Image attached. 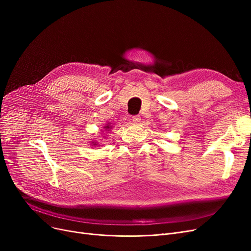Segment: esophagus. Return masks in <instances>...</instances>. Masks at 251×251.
I'll list each match as a JSON object with an SVG mask.
<instances>
[{
    "label": "esophagus",
    "instance_id": "esophagus-1",
    "mask_svg": "<svg viewBox=\"0 0 251 251\" xmlns=\"http://www.w3.org/2000/svg\"><path fill=\"white\" fill-rule=\"evenodd\" d=\"M140 117L139 116H134V117H132V122L133 123H135V124H138L139 122H140Z\"/></svg>",
    "mask_w": 251,
    "mask_h": 251
}]
</instances>
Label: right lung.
Wrapping results in <instances>:
<instances>
[{"label": "right lung", "instance_id": "obj_1", "mask_svg": "<svg viewBox=\"0 0 251 251\" xmlns=\"http://www.w3.org/2000/svg\"><path fill=\"white\" fill-rule=\"evenodd\" d=\"M103 129H104V131H111V129H112V126L110 125V123H108L107 125H105V126H103ZM91 146L92 147H96V146H99V144H98V142L97 141H91Z\"/></svg>", "mask_w": 251, "mask_h": 251}]
</instances>
